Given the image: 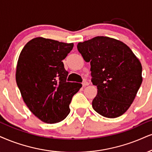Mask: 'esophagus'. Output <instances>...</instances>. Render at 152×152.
Wrapping results in <instances>:
<instances>
[{
  "instance_id": "obj_1",
  "label": "esophagus",
  "mask_w": 152,
  "mask_h": 152,
  "mask_svg": "<svg viewBox=\"0 0 152 152\" xmlns=\"http://www.w3.org/2000/svg\"><path fill=\"white\" fill-rule=\"evenodd\" d=\"M88 85H89V83H88L87 82H84L83 83H82V87H87V86H88Z\"/></svg>"
}]
</instances>
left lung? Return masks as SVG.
<instances>
[{"mask_svg":"<svg viewBox=\"0 0 152 152\" xmlns=\"http://www.w3.org/2000/svg\"><path fill=\"white\" fill-rule=\"evenodd\" d=\"M90 63L91 82L97 87L92 101L95 111L108 118L125 113L142 82V64L126 44L108 37H96L77 44Z\"/></svg>","mask_w":152,"mask_h":152,"instance_id":"obj_1","label":"left lung"}]
</instances>
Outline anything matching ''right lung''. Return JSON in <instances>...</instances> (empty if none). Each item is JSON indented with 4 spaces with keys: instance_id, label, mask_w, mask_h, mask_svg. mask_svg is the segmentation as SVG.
<instances>
[{
    "instance_id": "1",
    "label": "right lung",
    "mask_w": 152,
    "mask_h": 152,
    "mask_svg": "<svg viewBox=\"0 0 152 152\" xmlns=\"http://www.w3.org/2000/svg\"><path fill=\"white\" fill-rule=\"evenodd\" d=\"M73 43L37 37L24 46L16 67V82L30 111L46 123L63 121L70 113L73 95L82 85L66 82L68 72L62 62Z\"/></svg>"
}]
</instances>
